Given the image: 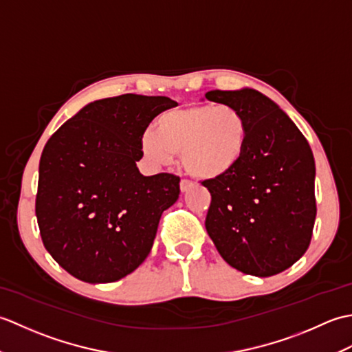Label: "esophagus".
<instances>
[{
    "instance_id": "obj_1",
    "label": "esophagus",
    "mask_w": 352,
    "mask_h": 352,
    "mask_svg": "<svg viewBox=\"0 0 352 352\" xmlns=\"http://www.w3.org/2000/svg\"><path fill=\"white\" fill-rule=\"evenodd\" d=\"M193 186V183L190 180H186V178H183V180L180 182V189L182 192H188L190 188Z\"/></svg>"
}]
</instances>
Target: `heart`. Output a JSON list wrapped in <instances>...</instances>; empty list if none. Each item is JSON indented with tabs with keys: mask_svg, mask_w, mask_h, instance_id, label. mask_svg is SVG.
Returning a JSON list of instances; mask_svg holds the SVG:
<instances>
[{
	"mask_svg": "<svg viewBox=\"0 0 352 352\" xmlns=\"http://www.w3.org/2000/svg\"><path fill=\"white\" fill-rule=\"evenodd\" d=\"M250 129L239 110L222 106H190L168 110L146 130L140 148L149 160L169 163L182 154L189 175L214 180L230 174L248 149Z\"/></svg>",
	"mask_w": 352,
	"mask_h": 352,
	"instance_id": "1",
	"label": "heart"
}]
</instances>
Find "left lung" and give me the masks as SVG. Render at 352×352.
I'll list each match as a JSON object with an SVG mask.
<instances>
[{
	"instance_id": "8db88e82",
	"label": "left lung",
	"mask_w": 352,
	"mask_h": 352,
	"mask_svg": "<svg viewBox=\"0 0 352 352\" xmlns=\"http://www.w3.org/2000/svg\"><path fill=\"white\" fill-rule=\"evenodd\" d=\"M208 101L239 110L250 129L242 162L206 180L212 195L206 228L237 271L271 276L307 251L316 218L315 159L290 118L252 89L210 91Z\"/></svg>"
}]
</instances>
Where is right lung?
<instances>
[{
	"label": "right lung",
	"instance_id": "add662e5",
	"mask_svg": "<svg viewBox=\"0 0 352 352\" xmlns=\"http://www.w3.org/2000/svg\"><path fill=\"white\" fill-rule=\"evenodd\" d=\"M168 96L125 94L87 104L48 139L39 163L36 218L43 246L86 283L131 274L153 248L180 177L142 175L140 138L175 107Z\"/></svg>",
	"mask_w": 352,
	"mask_h": 352
}]
</instances>
